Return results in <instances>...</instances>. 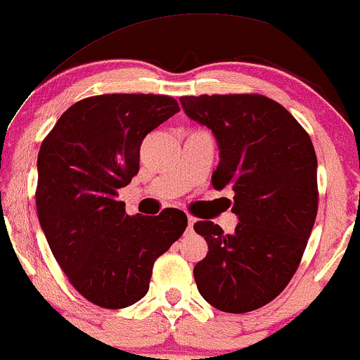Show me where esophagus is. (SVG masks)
<instances>
[{
  "mask_svg": "<svg viewBox=\"0 0 360 360\" xmlns=\"http://www.w3.org/2000/svg\"><path fill=\"white\" fill-rule=\"evenodd\" d=\"M193 224H195V219L190 217L188 215V224H187V231H192L193 229Z\"/></svg>",
  "mask_w": 360,
  "mask_h": 360,
  "instance_id": "1",
  "label": "esophagus"
}]
</instances>
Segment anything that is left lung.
I'll return each instance as SVG.
<instances>
[{
    "label": "left lung",
    "mask_w": 360,
    "mask_h": 360,
    "mask_svg": "<svg viewBox=\"0 0 360 360\" xmlns=\"http://www.w3.org/2000/svg\"><path fill=\"white\" fill-rule=\"evenodd\" d=\"M190 120L212 129L221 162L215 190H234V234L217 224L193 229L209 252L193 268L205 302L227 314L268 305L298 269L319 210L316 155L308 133L261 94L180 97Z\"/></svg>",
    "instance_id": "left-lung-1"
}]
</instances>
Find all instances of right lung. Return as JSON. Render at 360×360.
Segmentation results:
<instances>
[{"label":"right lung","instance_id":"add662e5","mask_svg":"<svg viewBox=\"0 0 360 360\" xmlns=\"http://www.w3.org/2000/svg\"><path fill=\"white\" fill-rule=\"evenodd\" d=\"M179 103L162 94H103L72 104L41 141L37 212L52 255L84 298L120 310L150 288L153 264L187 215H128L117 190L139 170V146Z\"/></svg>","mask_w":360,"mask_h":360}]
</instances>
